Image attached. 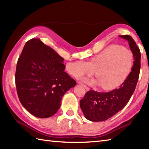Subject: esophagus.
I'll return each mask as SVG.
<instances>
[{
    "label": "esophagus",
    "instance_id": "esophagus-1",
    "mask_svg": "<svg viewBox=\"0 0 149 149\" xmlns=\"http://www.w3.org/2000/svg\"><path fill=\"white\" fill-rule=\"evenodd\" d=\"M81 85H82V86H83V87H84L85 88V89H86V90H90V88H88L87 86H86V85L85 84H81V83H79Z\"/></svg>",
    "mask_w": 149,
    "mask_h": 149
}]
</instances>
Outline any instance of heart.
Wrapping results in <instances>:
<instances>
[{
	"label": "heart",
	"instance_id": "b5f03b06",
	"mask_svg": "<svg viewBox=\"0 0 149 149\" xmlns=\"http://www.w3.org/2000/svg\"><path fill=\"white\" fill-rule=\"evenodd\" d=\"M133 54L128 49L118 45L107 47L89 61L83 60L72 63L69 71L75 77L91 75L95 70L97 79L83 78L90 84H101L109 90L121 84L127 79L132 68Z\"/></svg>",
	"mask_w": 149,
	"mask_h": 149
}]
</instances>
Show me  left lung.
I'll return each mask as SVG.
<instances>
[{
	"mask_svg": "<svg viewBox=\"0 0 149 149\" xmlns=\"http://www.w3.org/2000/svg\"><path fill=\"white\" fill-rule=\"evenodd\" d=\"M128 41L133 54L134 64L127 79L118 88L109 92L90 90L80 100V107L86 118L91 122L104 121L110 118L124 107L133 94L140 75V50L129 35L119 36Z\"/></svg>",
	"mask_w": 149,
	"mask_h": 149,
	"instance_id": "obj_1",
	"label": "left lung"
}]
</instances>
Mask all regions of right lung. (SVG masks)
I'll return each instance as SVG.
<instances>
[{"label": "right lung", "instance_id": "right-lung-1", "mask_svg": "<svg viewBox=\"0 0 149 149\" xmlns=\"http://www.w3.org/2000/svg\"><path fill=\"white\" fill-rule=\"evenodd\" d=\"M63 59L38 38L25 44L17 64L15 84L21 104L33 115L49 118L76 82L65 72Z\"/></svg>", "mask_w": 149, "mask_h": 149}]
</instances>
